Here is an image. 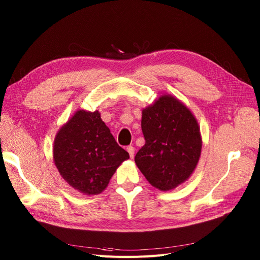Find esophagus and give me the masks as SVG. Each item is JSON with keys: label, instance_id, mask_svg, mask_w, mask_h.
Segmentation results:
<instances>
[{"label": "esophagus", "instance_id": "1", "mask_svg": "<svg viewBox=\"0 0 260 260\" xmlns=\"http://www.w3.org/2000/svg\"><path fill=\"white\" fill-rule=\"evenodd\" d=\"M126 151L128 152V154H129V157L133 159L134 158V156H135V148L133 147V146H127L126 147Z\"/></svg>", "mask_w": 260, "mask_h": 260}]
</instances>
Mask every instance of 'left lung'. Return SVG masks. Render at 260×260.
<instances>
[{
    "mask_svg": "<svg viewBox=\"0 0 260 260\" xmlns=\"http://www.w3.org/2000/svg\"><path fill=\"white\" fill-rule=\"evenodd\" d=\"M145 144L135 162L146 180L170 190L189 178L200 158L202 140L192 112L171 94H163L142 111Z\"/></svg>",
    "mask_w": 260,
    "mask_h": 260,
    "instance_id": "obj_1",
    "label": "left lung"
}]
</instances>
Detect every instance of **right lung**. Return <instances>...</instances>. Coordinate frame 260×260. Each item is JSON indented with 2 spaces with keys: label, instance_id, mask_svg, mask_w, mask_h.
I'll return each instance as SVG.
<instances>
[{
  "label": "right lung",
  "instance_id": "add662e5",
  "mask_svg": "<svg viewBox=\"0 0 260 260\" xmlns=\"http://www.w3.org/2000/svg\"><path fill=\"white\" fill-rule=\"evenodd\" d=\"M128 158L98 111L76 112L53 141V161L62 178L85 195L103 192L118 167Z\"/></svg>",
  "mask_w": 260,
  "mask_h": 260
}]
</instances>
